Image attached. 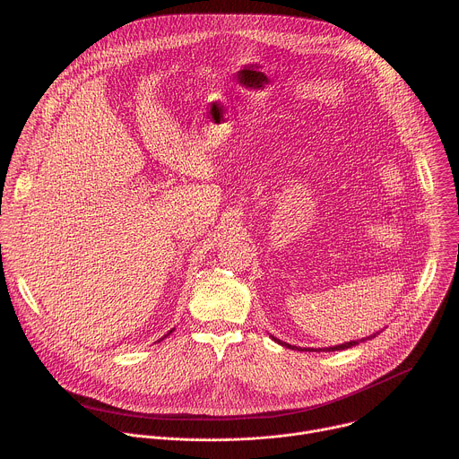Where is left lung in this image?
I'll return each mask as SVG.
<instances>
[{"instance_id": "obj_1", "label": "left lung", "mask_w": 459, "mask_h": 459, "mask_svg": "<svg viewBox=\"0 0 459 459\" xmlns=\"http://www.w3.org/2000/svg\"><path fill=\"white\" fill-rule=\"evenodd\" d=\"M376 334H379V333H376ZM376 334H370V336H367V338H361V340H356V342H347V343H342V345H334V347H325V349H307V347H296V345H289V343H285V342H281V340H278V338H274V336H271L276 343H280L281 347H287V349H292V351H308V352H319V351H326V352H334V351H345V349H351V347H356L359 342H365V340H372V338H376Z\"/></svg>"}]
</instances>
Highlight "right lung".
<instances>
[{
	"label": "right lung",
	"instance_id": "1",
	"mask_svg": "<svg viewBox=\"0 0 459 459\" xmlns=\"http://www.w3.org/2000/svg\"><path fill=\"white\" fill-rule=\"evenodd\" d=\"M170 333H174V329H172V331H169V333H167V334H165V336H163V338H167V336H170ZM163 338H161V340H163ZM161 340H158V342H161Z\"/></svg>",
	"mask_w": 459,
	"mask_h": 459
}]
</instances>
